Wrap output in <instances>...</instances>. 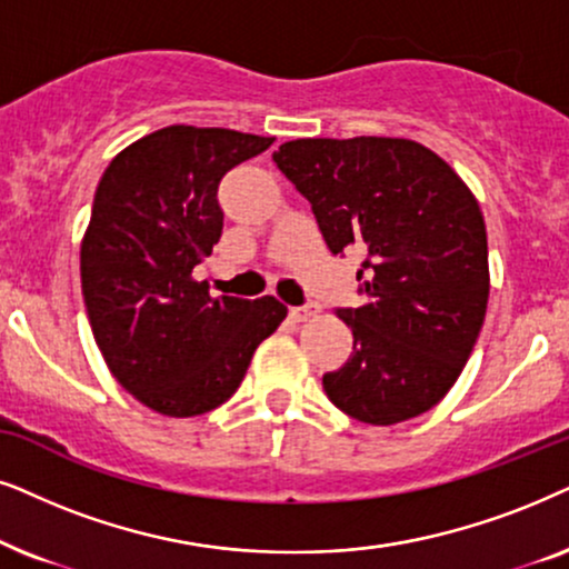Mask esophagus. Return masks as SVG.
Wrapping results in <instances>:
<instances>
[{
    "label": "esophagus",
    "mask_w": 569,
    "mask_h": 569,
    "mask_svg": "<svg viewBox=\"0 0 569 569\" xmlns=\"http://www.w3.org/2000/svg\"><path fill=\"white\" fill-rule=\"evenodd\" d=\"M320 312V307L315 305V301H307V305H301V307H293L291 309V317L297 322H305V320H312V317Z\"/></svg>",
    "instance_id": "34e87169"
}]
</instances>
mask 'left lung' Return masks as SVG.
<instances>
[{"instance_id":"8db88e82","label":"left lung","mask_w":569,"mask_h":569,"mask_svg":"<svg viewBox=\"0 0 569 569\" xmlns=\"http://www.w3.org/2000/svg\"><path fill=\"white\" fill-rule=\"evenodd\" d=\"M272 161L307 197L332 254H367L353 332L322 377L340 411L390 427L437 406L463 372L489 301L487 226L466 181L421 142L307 138Z\"/></svg>"}]
</instances>
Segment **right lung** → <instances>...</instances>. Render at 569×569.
<instances>
[{
	"instance_id": "right-lung-1",
	"label": "right lung",
	"mask_w": 569,
	"mask_h": 569,
	"mask_svg": "<svg viewBox=\"0 0 569 569\" xmlns=\"http://www.w3.org/2000/svg\"><path fill=\"white\" fill-rule=\"evenodd\" d=\"M272 140L171 124L121 150L98 181L82 299L106 367L150 411L187 419L226 403L286 320L276 297H210L192 278L223 231L218 184Z\"/></svg>"
}]
</instances>
